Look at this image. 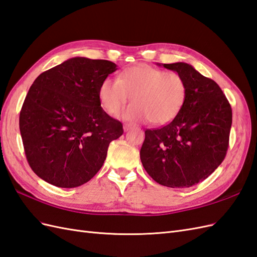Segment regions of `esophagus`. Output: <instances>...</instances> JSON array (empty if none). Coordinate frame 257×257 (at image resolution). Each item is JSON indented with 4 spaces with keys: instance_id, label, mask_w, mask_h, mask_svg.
<instances>
[{
    "instance_id": "obj_1",
    "label": "esophagus",
    "mask_w": 257,
    "mask_h": 257,
    "mask_svg": "<svg viewBox=\"0 0 257 257\" xmlns=\"http://www.w3.org/2000/svg\"><path fill=\"white\" fill-rule=\"evenodd\" d=\"M131 128H133V124H131V123H124L123 124V131H128Z\"/></svg>"
}]
</instances>
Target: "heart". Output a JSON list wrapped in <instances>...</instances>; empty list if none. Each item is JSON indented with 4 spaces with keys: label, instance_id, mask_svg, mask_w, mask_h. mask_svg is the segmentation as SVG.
<instances>
[{
    "label": "heart",
    "instance_id": "heart-1",
    "mask_svg": "<svg viewBox=\"0 0 257 257\" xmlns=\"http://www.w3.org/2000/svg\"><path fill=\"white\" fill-rule=\"evenodd\" d=\"M188 88L185 79L174 71L148 65L123 70L117 79L105 78L98 88V98L109 115L119 111L133 95V104L122 111L123 119L165 124L179 114L185 105Z\"/></svg>",
    "mask_w": 257,
    "mask_h": 257
}]
</instances>
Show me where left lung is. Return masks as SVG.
I'll return each mask as SVG.
<instances>
[{
  "instance_id": "obj_1",
  "label": "left lung",
  "mask_w": 257,
  "mask_h": 257,
  "mask_svg": "<svg viewBox=\"0 0 257 257\" xmlns=\"http://www.w3.org/2000/svg\"><path fill=\"white\" fill-rule=\"evenodd\" d=\"M185 79L188 93L179 114L166 126L146 130L140 159L162 186L190 188L223 161L232 123L231 106L214 80L187 63L157 64Z\"/></svg>"
}]
</instances>
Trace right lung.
<instances>
[{
  "label": "right lung",
  "mask_w": 257,
  "mask_h": 257,
  "mask_svg": "<svg viewBox=\"0 0 257 257\" xmlns=\"http://www.w3.org/2000/svg\"><path fill=\"white\" fill-rule=\"evenodd\" d=\"M117 65L72 57L39 75L25 98L19 129L26 157L38 177L60 188L93 178L122 124L105 113L98 88Z\"/></svg>",
  "instance_id": "add662e5"
}]
</instances>
